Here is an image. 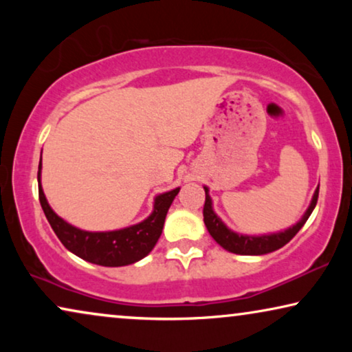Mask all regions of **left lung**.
Returning a JSON list of instances; mask_svg holds the SVG:
<instances>
[{"label":"left lung","mask_w":352,"mask_h":352,"mask_svg":"<svg viewBox=\"0 0 352 352\" xmlns=\"http://www.w3.org/2000/svg\"><path fill=\"white\" fill-rule=\"evenodd\" d=\"M317 199H319V187H317L314 199H312V204L309 208H307L306 214L302 216V219L293 228L287 229L285 232H278V234H271V235H263V237H252V235H239L229 230L226 226L223 224L218 216L214 214L213 208H211V199L208 195V189L205 187V205H204V221L206 229L211 237H213L216 242H218L221 247L228 250L230 253H237V254H266L271 252H276V250L282 248L283 245L290 242V240L295 237L305 223L309 218L312 210L317 204Z\"/></svg>","instance_id":"left-lung-1"}]
</instances>
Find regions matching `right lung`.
Returning <instances> with one entry per match:
<instances>
[{
  "mask_svg": "<svg viewBox=\"0 0 352 352\" xmlns=\"http://www.w3.org/2000/svg\"><path fill=\"white\" fill-rule=\"evenodd\" d=\"M40 173L41 160L40 165H38V182H40ZM177 192H179V189L158 195L155 199L153 213L146 221L136 226L122 230H113V232H86V230L76 229L59 218L51 210V206L47 205L46 197L41 189V182L38 186V197H40L41 208L45 211L46 219L50 221L52 230H54L62 245L69 252L85 259V261L107 267L133 264L152 252L157 240L160 239L168 208L171 206Z\"/></svg>",
  "mask_w": 352,
  "mask_h": 352,
  "instance_id": "obj_1",
  "label": "right lung"
}]
</instances>
